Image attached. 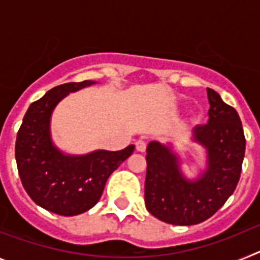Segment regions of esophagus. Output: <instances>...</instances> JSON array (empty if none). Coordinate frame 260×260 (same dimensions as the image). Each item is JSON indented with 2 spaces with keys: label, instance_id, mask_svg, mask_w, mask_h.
I'll use <instances>...</instances> for the list:
<instances>
[{
  "label": "esophagus",
  "instance_id": "esophagus-1",
  "mask_svg": "<svg viewBox=\"0 0 260 260\" xmlns=\"http://www.w3.org/2000/svg\"><path fill=\"white\" fill-rule=\"evenodd\" d=\"M135 148H137L138 152H144L147 148V146L143 141H138L137 143H135Z\"/></svg>",
  "mask_w": 260,
  "mask_h": 260
}]
</instances>
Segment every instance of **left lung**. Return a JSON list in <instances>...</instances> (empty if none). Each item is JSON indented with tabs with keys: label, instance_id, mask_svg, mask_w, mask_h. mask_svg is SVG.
Segmentation results:
<instances>
[{
	"label": "left lung",
	"instance_id": "obj_1",
	"mask_svg": "<svg viewBox=\"0 0 260 260\" xmlns=\"http://www.w3.org/2000/svg\"><path fill=\"white\" fill-rule=\"evenodd\" d=\"M208 123L192 128V141L207 151L206 171L191 181L183 177L171 144L147 147L144 202L151 215L173 225H195L215 215L236 190L246 148L237 110L207 88Z\"/></svg>",
	"mask_w": 260,
	"mask_h": 260
}]
</instances>
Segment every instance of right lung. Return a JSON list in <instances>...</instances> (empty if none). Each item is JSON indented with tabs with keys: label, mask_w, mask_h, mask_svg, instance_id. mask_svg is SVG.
Here are the masks:
<instances>
[{
	"label": "right lung",
	"mask_w": 260,
	"mask_h": 260,
	"mask_svg": "<svg viewBox=\"0 0 260 260\" xmlns=\"http://www.w3.org/2000/svg\"><path fill=\"white\" fill-rule=\"evenodd\" d=\"M96 82L61 84L29 105L15 142V160L20 181L38 206L61 216H75L92 208L104 191L109 176L134 151H93L87 155H65L50 138V116L70 92Z\"/></svg>",
	"instance_id": "add662e5"
}]
</instances>
